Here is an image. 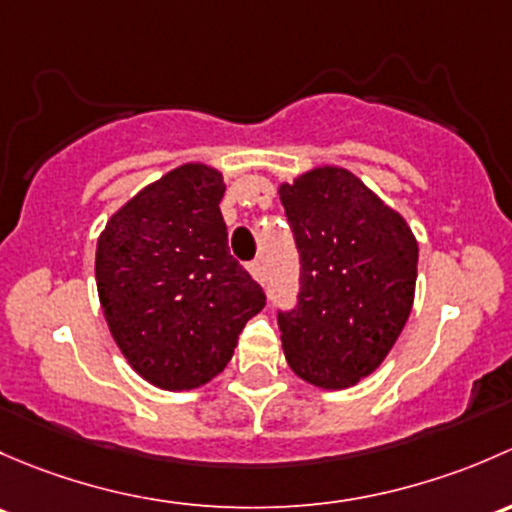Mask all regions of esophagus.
<instances>
[{
  "mask_svg": "<svg viewBox=\"0 0 512 512\" xmlns=\"http://www.w3.org/2000/svg\"><path fill=\"white\" fill-rule=\"evenodd\" d=\"M249 273L256 278L258 283H266V268H263L261 261H251L249 263Z\"/></svg>",
  "mask_w": 512,
  "mask_h": 512,
  "instance_id": "1",
  "label": "esophagus"
}]
</instances>
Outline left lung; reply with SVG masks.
Returning <instances> with one entry per match:
<instances>
[{"label": "left lung", "mask_w": 512, "mask_h": 512, "mask_svg": "<svg viewBox=\"0 0 512 512\" xmlns=\"http://www.w3.org/2000/svg\"><path fill=\"white\" fill-rule=\"evenodd\" d=\"M278 194L300 254L298 305L278 313L286 360L315 387H352L407 325L419 244L402 214L345 167H313Z\"/></svg>", "instance_id": "obj_1"}]
</instances>
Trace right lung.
<instances>
[{"label":"right lung","mask_w":512,"mask_h":512,"mask_svg":"<svg viewBox=\"0 0 512 512\" xmlns=\"http://www.w3.org/2000/svg\"><path fill=\"white\" fill-rule=\"evenodd\" d=\"M224 192L219 170L187 162L140 189L98 239L96 283L110 335L130 367L167 392L217 377L266 305L229 254Z\"/></svg>","instance_id":"add662e5"}]
</instances>
